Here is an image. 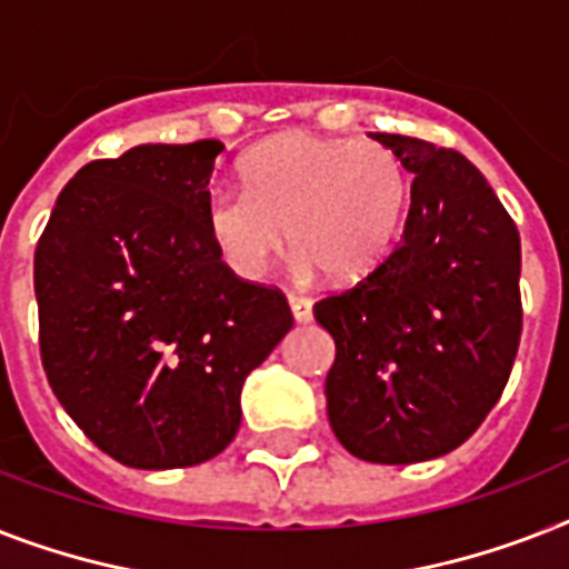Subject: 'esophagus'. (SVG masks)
<instances>
[{"label":"esophagus","instance_id":"obj_1","mask_svg":"<svg viewBox=\"0 0 569 569\" xmlns=\"http://www.w3.org/2000/svg\"><path fill=\"white\" fill-rule=\"evenodd\" d=\"M289 307H292V316L298 325L312 321V300L309 298H303V295H289Z\"/></svg>","mask_w":569,"mask_h":569}]
</instances>
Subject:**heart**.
<instances>
[{
    "mask_svg": "<svg viewBox=\"0 0 569 569\" xmlns=\"http://www.w3.org/2000/svg\"><path fill=\"white\" fill-rule=\"evenodd\" d=\"M244 189H212L204 224L242 280H260L292 239L303 271L359 283L380 269L403 230L412 180L382 142L289 131L242 160Z\"/></svg>",
    "mask_w": 569,
    "mask_h": 569,
    "instance_id": "1",
    "label": "heart"
}]
</instances>
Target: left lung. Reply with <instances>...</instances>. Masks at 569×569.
<instances>
[{"instance_id":"1","label":"left lung","mask_w":569,"mask_h":569,"mask_svg":"<svg viewBox=\"0 0 569 569\" xmlns=\"http://www.w3.org/2000/svg\"><path fill=\"white\" fill-rule=\"evenodd\" d=\"M412 172L400 242L316 303L336 341L327 418L362 461L415 465L465 445L509 382L523 330L520 233L468 157L373 133Z\"/></svg>"}]
</instances>
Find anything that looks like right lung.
<instances>
[{
  "label": "right lung",
  "instance_id": "add662e5",
  "mask_svg": "<svg viewBox=\"0 0 569 569\" xmlns=\"http://www.w3.org/2000/svg\"><path fill=\"white\" fill-rule=\"evenodd\" d=\"M219 140L92 160L34 251L54 397L128 468H192L242 420L244 377L292 330L286 295L221 262L204 224Z\"/></svg>",
  "mask_w": 569,
  "mask_h": 569
}]
</instances>
